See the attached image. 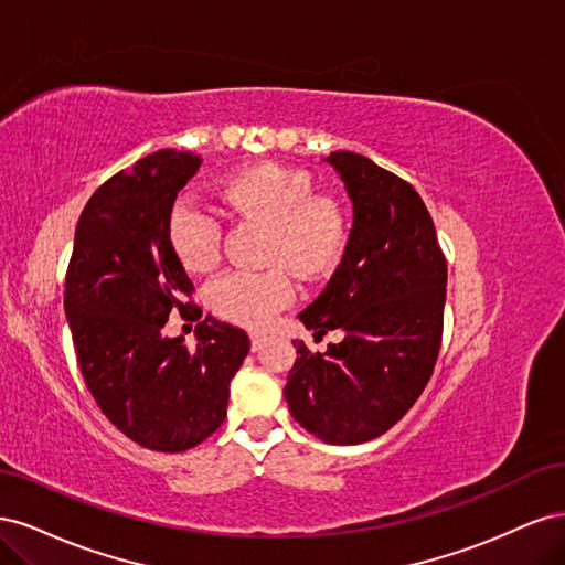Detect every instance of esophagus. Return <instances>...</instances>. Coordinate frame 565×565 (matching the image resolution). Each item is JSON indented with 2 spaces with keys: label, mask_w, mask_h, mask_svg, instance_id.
Listing matches in <instances>:
<instances>
[{
  "label": "esophagus",
  "mask_w": 565,
  "mask_h": 565,
  "mask_svg": "<svg viewBox=\"0 0 565 565\" xmlns=\"http://www.w3.org/2000/svg\"><path fill=\"white\" fill-rule=\"evenodd\" d=\"M249 341H252V351H259L262 347H264V341H266V334L264 332H249Z\"/></svg>",
  "instance_id": "1"
}]
</instances>
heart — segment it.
<instances>
[{
    "mask_svg": "<svg viewBox=\"0 0 565 565\" xmlns=\"http://www.w3.org/2000/svg\"><path fill=\"white\" fill-rule=\"evenodd\" d=\"M214 195L226 212L268 226L266 270L233 268L207 287L212 311L243 328L262 330L297 299L292 276L320 280L341 264L351 221L334 195L313 193L309 172L278 162H256L221 179ZM169 245L183 268L202 273L221 256V221L214 212L181 200L169 214Z\"/></svg>",
    "mask_w": 565,
    "mask_h": 565,
    "instance_id": "heart-1",
    "label": "heart"
}]
</instances>
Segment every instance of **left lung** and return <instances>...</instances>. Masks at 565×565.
<instances>
[{"label": "left lung", "instance_id": "left-lung-1", "mask_svg": "<svg viewBox=\"0 0 565 565\" xmlns=\"http://www.w3.org/2000/svg\"><path fill=\"white\" fill-rule=\"evenodd\" d=\"M353 202L349 247L322 295L299 313L339 344L295 341L289 413L316 438L355 446L396 424L431 380L443 337L448 266L419 193L358 152H330Z\"/></svg>", "mask_w": 565, "mask_h": 565}]
</instances>
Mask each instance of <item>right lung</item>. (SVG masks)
I'll return each instance as SVG.
<instances>
[{
    "mask_svg": "<svg viewBox=\"0 0 565 565\" xmlns=\"http://www.w3.org/2000/svg\"><path fill=\"white\" fill-rule=\"evenodd\" d=\"M195 152L158 150L108 179L79 214L65 273V316L96 405L119 431L158 452H183L226 419L228 386L249 337L212 316L195 324V349L162 337L193 282L169 245V214L195 177Z\"/></svg>",
    "mask_w": 565,
    "mask_h": 565,
    "instance_id": "obj_1",
    "label": "right lung"
}]
</instances>
